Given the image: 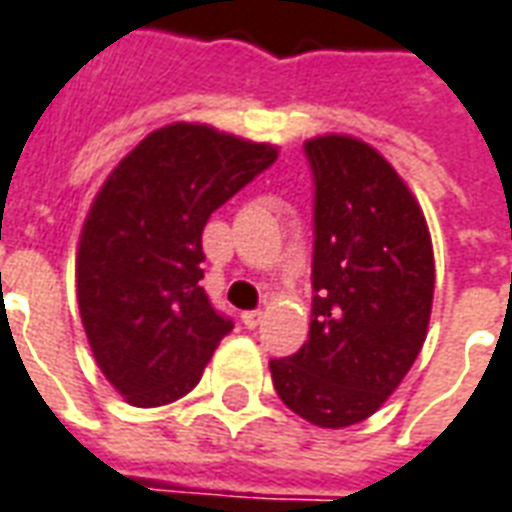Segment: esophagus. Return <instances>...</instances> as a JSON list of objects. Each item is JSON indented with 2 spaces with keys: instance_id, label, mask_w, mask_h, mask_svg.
I'll use <instances>...</instances> for the list:
<instances>
[{
  "instance_id": "34e87169",
  "label": "esophagus",
  "mask_w": 512,
  "mask_h": 512,
  "mask_svg": "<svg viewBox=\"0 0 512 512\" xmlns=\"http://www.w3.org/2000/svg\"><path fill=\"white\" fill-rule=\"evenodd\" d=\"M261 319H264V313H261V311H245V313H242V324H245L248 330L259 327Z\"/></svg>"
}]
</instances>
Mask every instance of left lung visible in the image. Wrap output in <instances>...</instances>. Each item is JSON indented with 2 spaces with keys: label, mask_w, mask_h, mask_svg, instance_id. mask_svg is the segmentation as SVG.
Wrapping results in <instances>:
<instances>
[{
  "label": "left lung",
  "mask_w": 512,
  "mask_h": 512,
  "mask_svg": "<svg viewBox=\"0 0 512 512\" xmlns=\"http://www.w3.org/2000/svg\"><path fill=\"white\" fill-rule=\"evenodd\" d=\"M313 185L311 333L270 360L275 393L319 428H346L395 393L423 349L434 248L412 190L371 144L305 141Z\"/></svg>",
  "instance_id": "left-lung-1"
}]
</instances>
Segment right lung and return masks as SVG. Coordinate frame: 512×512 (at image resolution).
I'll return each instance as SVG.
<instances>
[{"instance_id": "add662e5", "label": "right lung", "mask_w": 512, "mask_h": 512, "mask_svg": "<svg viewBox=\"0 0 512 512\" xmlns=\"http://www.w3.org/2000/svg\"><path fill=\"white\" fill-rule=\"evenodd\" d=\"M275 158L272 144L174 122L141 138L98 190L78 240V311L95 363L130 406L188 395L231 333L201 286V231Z\"/></svg>"}]
</instances>
